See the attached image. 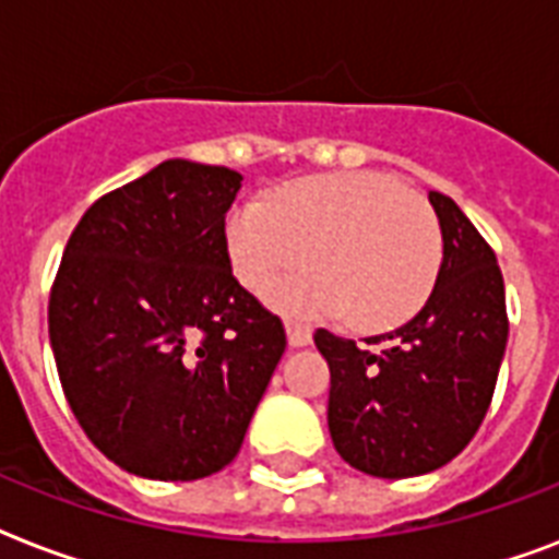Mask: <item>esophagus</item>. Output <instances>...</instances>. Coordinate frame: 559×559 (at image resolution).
<instances>
[{"label": "esophagus", "instance_id": "1", "mask_svg": "<svg viewBox=\"0 0 559 559\" xmlns=\"http://www.w3.org/2000/svg\"><path fill=\"white\" fill-rule=\"evenodd\" d=\"M284 328H287V342L293 348H307V345L313 342V333H310V328H305V324L287 322Z\"/></svg>", "mask_w": 559, "mask_h": 559}]
</instances>
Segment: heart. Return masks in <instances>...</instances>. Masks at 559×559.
<instances>
[{"instance_id":"heart-1","label":"heart","mask_w":559,"mask_h":559,"mask_svg":"<svg viewBox=\"0 0 559 559\" xmlns=\"http://www.w3.org/2000/svg\"><path fill=\"white\" fill-rule=\"evenodd\" d=\"M226 254L235 278L298 319L350 316L357 328H391L424 305L441 266L432 211L385 174H324L228 211Z\"/></svg>"}]
</instances>
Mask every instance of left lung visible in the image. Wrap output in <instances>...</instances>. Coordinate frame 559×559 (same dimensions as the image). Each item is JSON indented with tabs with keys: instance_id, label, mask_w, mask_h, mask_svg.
Listing matches in <instances>:
<instances>
[{
	"instance_id": "obj_1",
	"label": "left lung",
	"mask_w": 559,
	"mask_h": 559,
	"mask_svg": "<svg viewBox=\"0 0 559 559\" xmlns=\"http://www.w3.org/2000/svg\"><path fill=\"white\" fill-rule=\"evenodd\" d=\"M443 237L432 296L403 328L357 348L316 331L331 368L328 429L350 467L377 478L424 476L459 455L485 420L508 345L504 281L467 214L429 191Z\"/></svg>"
}]
</instances>
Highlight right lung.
<instances>
[{"label": "right lung", "instance_id": "add662e5", "mask_svg": "<svg viewBox=\"0 0 559 559\" xmlns=\"http://www.w3.org/2000/svg\"><path fill=\"white\" fill-rule=\"evenodd\" d=\"M237 170L168 159L92 202L66 243L48 336L78 424L118 467L193 481L235 461L287 348L226 254Z\"/></svg>", "mask_w": 559, "mask_h": 559}]
</instances>
